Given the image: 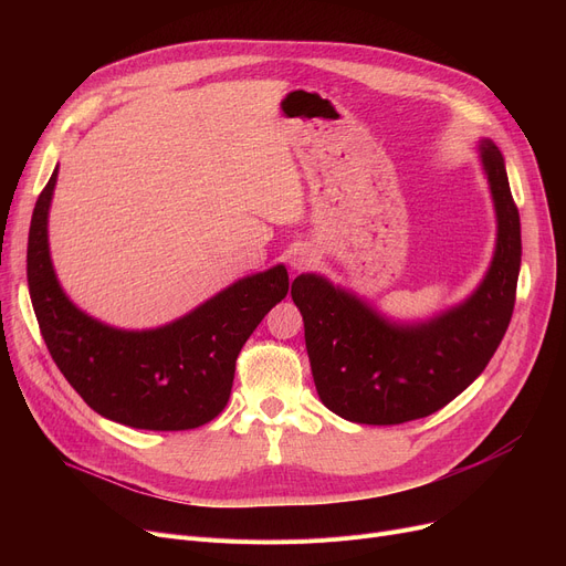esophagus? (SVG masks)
Wrapping results in <instances>:
<instances>
[{"label":"esophagus","instance_id":"1","mask_svg":"<svg viewBox=\"0 0 566 566\" xmlns=\"http://www.w3.org/2000/svg\"><path fill=\"white\" fill-rule=\"evenodd\" d=\"M314 261H316V254L307 245L293 248L291 254H289V263H291L293 271H305V268H310Z\"/></svg>","mask_w":566,"mask_h":566}]
</instances>
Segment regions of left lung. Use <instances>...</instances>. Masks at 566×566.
Instances as JSON below:
<instances>
[{"instance_id":"1","label":"left lung","mask_w":566,"mask_h":566,"mask_svg":"<svg viewBox=\"0 0 566 566\" xmlns=\"http://www.w3.org/2000/svg\"><path fill=\"white\" fill-rule=\"evenodd\" d=\"M497 222L484 280L465 301L427 321H395L316 273L291 284L305 321L316 392L358 424H401L448 406L478 378L512 321L521 271V220L500 148L480 139Z\"/></svg>"}]
</instances>
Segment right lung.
<instances>
[{"instance_id":"1","label":"right lung","mask_w":566,"mask_h":566,"mask_svg":"<svg viewBox=\"0 0 566 566\" xmlns=\"http://www.w3.org/2000/svg\"><path fill=\"white\" fill-rule=\"evenodd\" d=\"M54 167L29 227L27 282L52 360L103 418L148 431L197 429L229 401L235 358L289 291L284 265L248 275L192 312L148 331L114 328L82 312L56 280L48 243Z\"/></svg>"}]
</instances>
